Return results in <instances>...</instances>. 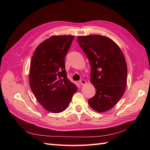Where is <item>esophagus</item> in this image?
Here are the masks:
<instances>
[{"instance_id":"obj_1","label":"esophagus","mask_w":150,"mask_h":150,"mask_svg":"<svg viewBox=\"0 0 150 150\" xmlns=\"http://www.w3.org/2000/svg\"><path fill=\"white\" fill-rule=\"evenodd\" d=\"M80 83H81V84L82 85V86H84V85H86V84H87V82H86V81L85 80H84V79H81L80 81Z\"/></svg>"}]
</instances>
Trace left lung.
Wrapping results in <instances>:
<instances>
[{
  "instance_id": "8db88e82",
  "label": "left lung",
  "mask_w": 150,
  "mask_h": 150,
  "mask_svg": "<svg viewBox=\"0 0 150 150\" xmlns=\"http://www.w3.org/2000/svg\"><path fill=\"white\" fill-rule=\"evenodd\" d=\"M80 47L91 67L90 82L96 89L88 100L99 112L111 110L123 95L127 85V64L124 54L112 39L100 35H79Z\"/></svg>"
}]
</instances>
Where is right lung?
Segmentation results:
<instances>
[{"label": "right lung", "instance_id": "1", "mask_svg": "<svg viewBox=\"0 0 150 150\" xmlns=\"http://www.w3.org/2000/svg\"><path fill=\"white\" fill-rule=\"evenodd\" d=\"M74 35L51 36L35 49L29 74L32 91L45 110L64 111L78 88L67 79L64 59Z\"/></svg>", "mask_w": 150, "mask_h": 150}]
</instances>
